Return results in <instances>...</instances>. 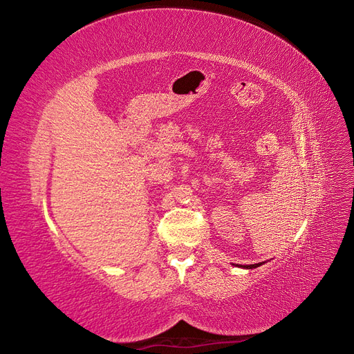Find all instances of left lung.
Returning a JSON list of instances; mask_svg holds the SVG:
<instances>
[{
    "label": "left lung",
    "mask_w": 354,
    "mask_h": 354,
    "mask_svg": "<svg viewBox=\"0 0 354 354\" xmlns=\"http://www.w3.org/2000/svg\"><path fill=\"white\" fill-rule=\"evenodd\" d=\"M263 263H257V264H250V266H239V267H243V269H255V267H259V266H261Z\"/></svg>",
    "instance_id": "1"
}]
</instances>
